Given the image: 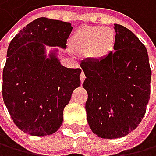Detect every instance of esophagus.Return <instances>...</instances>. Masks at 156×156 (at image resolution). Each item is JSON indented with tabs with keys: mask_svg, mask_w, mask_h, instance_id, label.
Segmentation results:
<instances>
[{
	"mask_svg": "<svg viewBox=\"0 0 156 156\" xmlns=\"http://www.w3.org/2000/svg\"><path fill=\"white\" fill-rule=\"evenodd\" d=\"M80 77V82L82 83L83 81H84V80H85V75H84V73H83V72H81Z\"/></svg>",
	"mask_w": 156,
	"mask_h": 156,
	"instance_id": "34e87169",
	"label": "esophagus"
}]
</instances>
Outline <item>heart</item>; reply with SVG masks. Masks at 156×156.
Listing matches in <instances>:
<instances>
[{"instance_id":"obj_1","label":"heart","mask_w":156,"mask_h":156,"mask_svg":"<svg viewBox=\"0 0 156 156\" xmlns=\"http://www.w3.org/2000/svg\"><path fill=\"white\" fill-rule=\"evenodd\" d=\"M116 34L110 27L104 26L83 27L77 30L71 39L74 48L95 60H102L114 50Z\"/></svg>"}]
</instances>
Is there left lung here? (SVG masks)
Here are the masks:
<instances>
[{
	"mask_svg": "<svg viewBox=\"0 0 156 156\" xmlns=\"http://www.w3.org/2000/svg\"><path fill=\"white\" fill-rule=\"evenodd\" d=\"M114 52L102 60L85 59L80 66L88 99L87 122L101 138L116 139L134 130L146 113L151 71L146 47L126 27L114 24Z\"/></svg>",
	"mask_w": 156,
	"mask_h": 156,
	"instance_id": "obj_1",
	"label": "left lung"
}]
</instances>
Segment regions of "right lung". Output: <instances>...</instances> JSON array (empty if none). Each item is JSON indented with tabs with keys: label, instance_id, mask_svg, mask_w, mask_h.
Masks as SVG:
<instances>
[{
	"label": "right lung",
	"instance_id": "right-lung-1",
	"mask_svg": "<svg viewBox=\"0 0 156 156\" xmlns=\"http://www.w3.org/2000/svg\"><path fill=\"white\" fill-rule=\"evenodd\" d=\"M71 23L45 17L27 25L7 49L2 99L14 124L32 136L50 135L63 122V110L80 85L81 69L66 68L58 48H67ZM56 46L49 54L46 46Z\"/></svg>",
	"mask_w": 156,
	"mask_h": 156
}]
</instances>
